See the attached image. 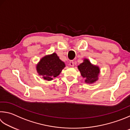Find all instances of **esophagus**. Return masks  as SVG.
I'll return each instance as SVG.
<instances>
[{
  "label": "esophagus",
  "mask_w": 130,
  "mask_h": 130,
  "mask_svg": "<svg viewBox=\"0 0 130 130\" xmlns=\"http://www.w3.org/2000/svg\"><path fill=\"white\" fill-rule=\"evenodd\" d=\"M69 65L71 66V67H74V62L73 61H70V62H69Z\"/></svg>",
  "instance_id": "34e87169"
}]
</instances>
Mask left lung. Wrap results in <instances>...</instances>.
Returning a JSON list of instances; mask_svg holds the SVG:
<instances>
[{
    "label": "left lung",
    "instance_id": "left-lung-1",
    "mask_svg": "<svg viewBox=\"0 0 130 130\" xmlns=\"http://www.w3.org/2000/svg\"><path fill=\"white\" fill-rule=\"evenodd\" d=\"M78 68L82 76L85 78L86 83H93L98 79L100 69L98 67L91 65L87 59L84 60V62L81 63Z\"/></svg>",
    "mask_w": 130,
    "mask_h": 130
}]
</instances>
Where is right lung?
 Here are the masks:
<instances>
[{"instance_id": "add662e5", "label": "right lung", "mask_w": 130, "mask_h": 130, "mask_svg": "<svg viewBox=\"0 0 130 130\" xmlns=\"http://www.w3.org/2000/svg\"><path fill=\"white\" fill-rule=\"evenodd\" d=\"M65 67L64 62L54 53L42 58L36 68L37 72L43 76L44 79L51 81L53 78L58 76Z\"/></svg>"}]
</instances>
